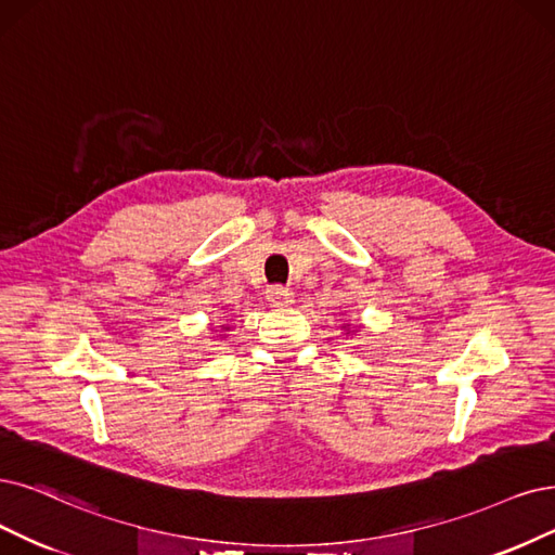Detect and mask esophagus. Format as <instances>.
<instances>
[{
	"mask_svg": "<svg viewBox=\"0 0 555 555\" xmlns=\"http://www.w3.org/2000/svg\"><path fill=\"white\" fill-rule=\"evenodd\" d=\"M267 299H270L272 306H291L295 301V295L291 288H283V285H272L267 291Z\"/></svg>",
	"mask_w": 555,
	"mask_h": 555,
	"instance_id": "obj_1",
	"label": "esophagus"
}]
</instances>
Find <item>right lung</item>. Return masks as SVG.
Returning <instances> with one entry per match:
<instances>
[{"instance_id": "1", "label": "right lung", "mask_w": 555, "mask_h": 555, "mask_svg": "<svg viewBox=\"0 0 555 555\" xmlns=\"http://www.w3.org/2000/svg\"><path fill=\"white\" fill-rule=\"evenodd\" d=\"M225 330H229V326H225Z\"/></svg>"}]
</instances>
